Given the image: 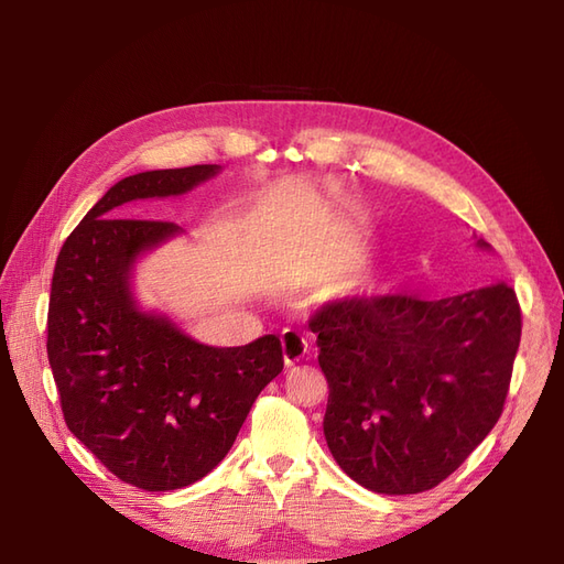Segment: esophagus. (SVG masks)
<instances>
[{
	"label": "esophagus",
	"mask_w": 564,
	"mask_h": 564,
	"mask_svg": "<svg viewBox=\"0 0 564 564\" xmlns=\"http://www.w3.org/2000/svg\"><path fill=\"white\" fill-rule=\"evenodd\" d=\"M305 340L296 334V332H284L282 334V357H284V365L286 367H294L296 362H301L303 360V355H305Z\"/></svg>",
	"instance_id": "esophagus-1"
}]
</instances>
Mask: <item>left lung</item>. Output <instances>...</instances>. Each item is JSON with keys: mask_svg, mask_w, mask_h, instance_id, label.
<instances>
[{"mask_svg": "<svg viewBox=\"0 0 564 564\" xmlns=\"http://www.w3.org/2000/svg\"><path fill=\"white\" fill-rule=\"evenodd\" d=\"M311 329L329 383L324 437L336 464L371 491L419 494L447 480L497 425L522 313L499 282L440 301L336 299L315 311Z\"/></svg>", "mask_w": 564, "mask_h": 564, "instance_id": "1", "label": "left lung"}]
</instances>
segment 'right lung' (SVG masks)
I'll list each match as a JSON object with an SVG mask.
<instances>
[{"label": "right lung", "instance_id": "add662e5", "mask_svg": "<svg viewBox=\"0 0 564 564\" xmlns=\"http://www.w3.org/2000/svg\"><path fill=\"white\" fill-rule=\"evenodd\" d=\"M218 169L119 181L67 237L51 280L46 352L67 429L119 480L145 491L181 489L214 470L284 367L275 334L237 348L202 346L131 299L135 256L178 226L122 216L133 214L127 204L183 195Z\"/></svg>", "mask_w": 564, "mask_h": 564}]
</instances>
